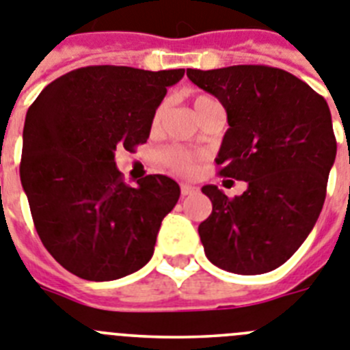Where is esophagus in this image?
Returning a JSON list of instances; mask_svg holds the SVG:
<instances>
[{
    "instance_id": "esophagus-1",
    "label": "esophagus",
    "mask_w": 350,
    "mask_h": 350,
    "mask_svg": "<svg viewBox=\"0 0 350 350\" xmlns=\"http://www.w3.org/2000/svg\"><path fill=\"white\" fill-rule=\"evenodd\" d=\"M197 190H198V188L193 187V185H188V183H181V195H183V197L195 193Z\"/></svg>"
}]
</instances>
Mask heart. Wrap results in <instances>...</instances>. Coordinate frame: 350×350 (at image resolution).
Segmentation results:
<instances>
[{"label":"heart","mask_w":350,"mask_h":350,"mask_svg":"<svg viewBox=\"0 0 350 350\" xmlns=\"http://www.w3.org/2000/svg\"><path fill=\"white\" fill-rule=\"evenodd\" d=\"M213 100L211 97L207 96H197L193 100V109L197 111L200 106H204L206 103ZM163 113V106H160L159 109L155 111V116H153V125H159L160 118H162ZM162 160L163 163H167L169 167L172 171H176L178 174H185L190 176L193 174L195 169H197V157L193 153L187 152V150H181V148H167V150H163L162 152Z\"/></svg>","instance_id":"1"}]
</instances>
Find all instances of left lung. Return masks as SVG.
I'll return each instance as SVG.
<instances>
[{
	"instance_id": "left-lung-1",
	"label": "left lung",
	"mask_w": 350,
	"mask_h": 350,
	"mask_svg": "<svg viewBox=\"0 0 350 350\" xmlns=\"http://www.w3.org/2000/svg\"><path fill=\"white\" fill-rule=\"evenodd\" d=\"M187 75L226 111L219 174L247 183L234 198L202 187L213 202L198 225L206 256L226 272H270L304 244L323 209L336 157L328 103L295 75L269 66Z\"/></svg>"
}]
</instances>
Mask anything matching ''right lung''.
Returning <instances> with one entry per match:
<instances>
[{"mask_svg":"<svg viewBox=\"0 0 350 350\" xmlns=\"http://www.w3.org/2000/svg\"><path fill=\"white\" fill-rule=\"evenodd\" d=\"M185 69L87 66L49 83L27 109L21 181L43 245L87 281H115L146 265L179 185L150 174L129 187L116 148L146 143L167 87Z\"/></svg>","mask_w":350,"mask_h":350,"instance_id":"add662e5","label":"right lung"}]
</instances>
